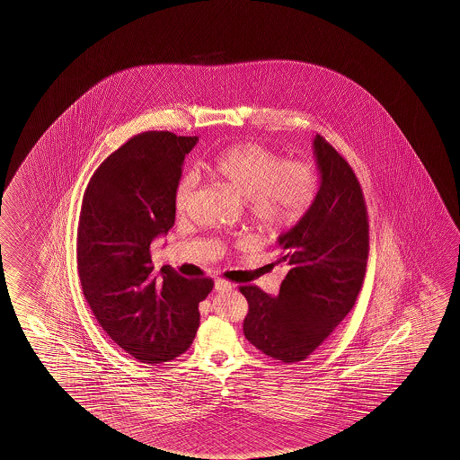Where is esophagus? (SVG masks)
Masks as SVG:
<instances>
[{"instance_id": "esophagus-1", "label": "esophagus", "mask_w": 460, "mask_h": 460, "mask_svg": "<svg viewBox=\"0 0 460 460\" xmlns=\"http://www.w3.org/2000/svg\"><path fill=\"white\" fill-rule=\"evenodd\" d=\"M231 288H233V284L226 279L219 278L215 280V290L217 292H225V290H231Z\"/></svg>"}]
</instances>
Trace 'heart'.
I'll return each mask as SVG.
<instances>
[{
    "label": "heart",
    "mask_w": 460,
    "mask_h": 460,
    "mask_svg": "<svg viewBox=\"0 0 460 460\" xmlns=\"http://www.w3.org/2000/svg\"><path fill=\"white\" fill-rule=\"evenodd\" d=\"M208 170L245 199L256 225L271 233L294 227L313 204L319 186L316 166L309 160H282L258 143L234 144L211 158ZM196 186V172H184L174 189L178 210L186 208Z\"/></svg>",
    "instance_id": "obj_1"
}]
</instances>
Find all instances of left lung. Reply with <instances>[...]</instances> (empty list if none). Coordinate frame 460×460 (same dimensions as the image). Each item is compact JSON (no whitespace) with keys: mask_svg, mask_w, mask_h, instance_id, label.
Wrapping results in <instances>:
<instances>
[{"mask_svg":"<svg viewBox=\"0 0 460 460\" xmlns=\"http://www.w3.org/2000/svg\"><path fill=\"white\" fill-rule=\"evenodd\" d=\"M321 184L308 211L279 235L288 266L278 296L241 286L249 302L243 335L282 362L306 359L356 303L369 258V218L351 166L321 135L313 141Z\"/></svg>","mask_w":460,"mask_h":460,"instance_id":"8db88e82","label":"left lung"}]
</instances>
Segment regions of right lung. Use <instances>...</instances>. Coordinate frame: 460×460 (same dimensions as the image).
<instances>
[{
    "label": "right lung",
    "mask_w": 460,
    "mask_h": 460,
    "mask_svg": "<svg viewBox=\"0 0 460 460\" xmlns=\"http://www.w3.org/2000/svg\"><path fill=\"white\" fill-rule=\"evenodd\" d=\"M197 136L146 131L111 154L84 190L76 260L84 298L107 335L146 364L184 353L211 279L155 276L151 242L174 225V189Z\"/></svg>",
    "instance_id": "right-lung-1"
}]
</instances>
